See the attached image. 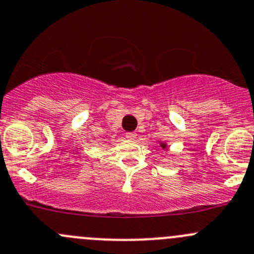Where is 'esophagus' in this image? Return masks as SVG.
I'll return each instance as SVG.
<instances>
[{
  "label": "esophagus",
  "mask_w": 254,
  "mask_h": 254,
  "mask_svg": "<svg viewBox=\"0 0 254 254\" xmlns=\"http://www.w3.org/2000/svg\"><path fill=\"white\" fill-rule=\"evenodd\" d=\"M125 136H127V139H130V140H134L135 137H136V132L134 131H129L125 134Z\"/></svg>",
  "instance_id": "1"
}]
</instances>
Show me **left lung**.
<instances>
[{
    "instance_id": "obj_1",
    "label": "left lung",
    "mask_w": 254,
    "mask_h": 254,
    "mask_svg": "<svg viewBox=\"0 0 254 254\" xmlns=\"http://www.w3.org/2000/svg\"><path fill=\"white\" fill-rule=\"evenodd\" d=\"M162 147H163V148H165V145H162Z\"/></svg>"
}]
</instances>
